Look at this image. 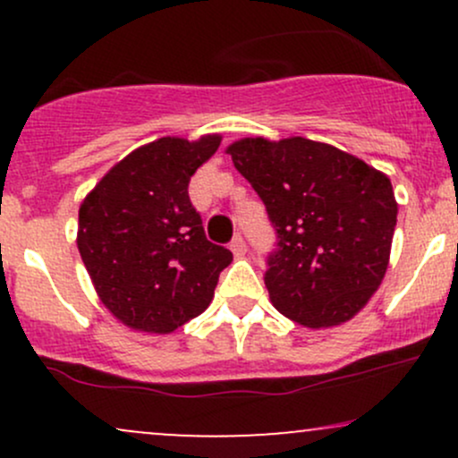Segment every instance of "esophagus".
Instances as JSON below:
<instances>
[{"label":"esophagus","instance_id":"obj_1","mask_svg":"<svg viewBox=\"0 0 458 458\" xmlns=\"http://www.w3.org/2000/svg\"><path fill=\"white\" fill-rule=\"evenodd\" d=\"M230 250H233V254L234 256H243L245 254V250H247V245H245V239L241 234H236L233 241H230Z\"/></svg>","mask_w":458,"mask_h":458}]
</instances>
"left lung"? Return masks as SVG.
Masks as SVG:
<instances>
[{"label":"left lung","instance_id":"1","mask_svg":"<svg viewBox=\"0 0 458 458\" xmlns=\"http://www.w3.org/2000/svg\"><path fill=\"white\" fill-rule=\"evenodd\" d=\"M276 230L271 303L320 329L353 318L386 276L398 204L392 182L357 157L306 138L228 146Z\"/></svg>","mask_w":458,"mask_h":458}]
</instances>
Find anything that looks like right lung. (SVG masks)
<instances>
[{
    "mask_svg": "<svg viewBox=\"0 0 458 458\" xmlns=\"http://www.w3.org/2000/svg\"><path fill=\"white\" fill-rule=\"evenodd\" d=\"M222 144L161 138L115 163L79 208L77 247L105 308L131 329L170 334L211 303L233 251L204 234L189 181Z\"/></svg>",
    "mask_w": 458,
    "mask_h": 458,
    "instance_id": "obj_1",
    "label": "right lung"
}]
</instances>
